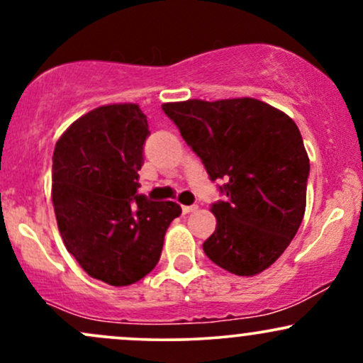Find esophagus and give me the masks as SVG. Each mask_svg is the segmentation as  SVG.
Wrapping results in <instances>:
<instances>
[{"label": "esophagus", "mask_w": 363, "mask_h": 363, "mask_svg": "<svg viewBox=\"0 0 363 363\" xmlns=\"http://www.w3.org/2000/svg\"><path fill=\"white\" fill-rule=\"evenodd\" d=\"M198 210V206L193 205V206H182V213L187 215V213H193V211Z\"/></svg>", "instance_id": "obj_1"}]
</instances>
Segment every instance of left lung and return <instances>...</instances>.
I'll return each mask as SVG.
<instances>
[{
	"instance_id": "obj_1",
	"label": "left lung",
	"mask_w": 363,
	"mask_h": 363,
	"mask_svg": "<svg viewBox=\"0 0 363 363\" xmlns=\"http://www.w3.org/2000/svg\"><path fill=\"white\" fill-rule=\"evenodd\" d=\"M211 179H225L216 228L203 244L237 277L268 269L285 252L306 213L309 157L297 124L251 97L162 104Z\"/></svg>"
}]
</instances>
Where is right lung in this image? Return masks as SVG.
Listing matches in <instances>:
<instances>
[{
  "label": "right lung",
  "mask_w": 363,
  "mask_h": 363,
  "mask_svg": "<svg viewBox=\"0 0 363 363\" xmlns=\"http://www.w3.org/2000/svg\"><path fill=\"white\" fill-rule=\"evenodd\" d=\"M150 135L138 104L95 107L66 129L52 157V206L68 252L112 286L145 278L160 259L174 201L136 194Z\"/></svg>",
  "instance_id": "right-lung-1"
}]
</instances>
